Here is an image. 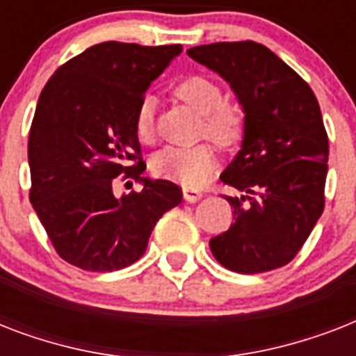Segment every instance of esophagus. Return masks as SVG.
Instances as JSON below:
<instances>
[{
  "instance_id": "obj_1",
  "label": "esophagus",
  "mask_w": 356,
  "mask_h": 356,
  "mask_svg": "<svg viewBox=\"0 0 356 356\" xmlns=\"http://www.w3.org/2000/svg\"><path fill=\"white\" fill-rule=\"evenodd\" d=\"M183 197L184 201H188V203H195V201H200L201 197H203V194H201L200 190H195V188H184Z\"/></svg>"
}]
</instances>
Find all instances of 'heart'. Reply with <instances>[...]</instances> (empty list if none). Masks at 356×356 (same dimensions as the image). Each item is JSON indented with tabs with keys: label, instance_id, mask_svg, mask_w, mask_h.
I'll list each match as a JSON object with an SVG mask.
<instances>
[{
	"label": "heart",
	"instance_id": "obj_1",
	"mask_svg": "<svg viewBox=\"0 0 356 356\" xmlns=\"http://www.w3.org/2000/svg\"><path fill=\"white\" fill-rule=\"evenodd\" d=\"M175 96L195 113L203 114V134L222 147L236 144L243 131L242 114L236 107L225 103L218 83L205 75H190L175 86ZM153 97L145 96L134 114V133L140 142L153 138ZM216 168V155L211 145L192 147L168 145L151 159V170L156 177L168 179L181 186L195 188L211 177Z\"/></svg>",
	"mask_w": 356,
	"mask_h": 356
}]
</instances>
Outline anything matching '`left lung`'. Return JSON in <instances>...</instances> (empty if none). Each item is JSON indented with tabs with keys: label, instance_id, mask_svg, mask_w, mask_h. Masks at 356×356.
Wrapping results in <instances>:
<instances>
[{
	"label": "left lung",
	"instance_id": "obj_1",
	"mask_svg": "<svg viewBox=\"0 0 356 356\" xmlns=\"http://www.w3.org/2000/svg\"><path fill=\"white\" fill-rule=\"evenodd\" d=\"M186 53L231 86L243 111L242 145L220 175L242 195H225L234 223L211 238L212 254L236 273L281 268L303 248L325 205L329 140L318 99L257 42H218Z\"/></svg>",
	"mask_w": 356,
	"mask_h": 356
}]
</instances>
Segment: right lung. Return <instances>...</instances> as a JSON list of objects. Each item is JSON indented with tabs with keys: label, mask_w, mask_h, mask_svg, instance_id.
<instances>
[{
	"label": "right lung",
	"mask_w": 356,
	"mask_h": 356,
	"mask_svg": "<svg viewBox=\"0 0 356 356\" xmlns=\"http://www.w3.org/2000/svg\"><path fill=\"white\" fill-rule=\"evenodd\" d=\"M181 51L179 44H96L63 64L38 97L29 200L53 248L81 270L136 262L162 214L183 201L172 181L142 177L134 133L145 90ZM122 172L144 184L143 192L114 196L112 179Z\"/></svg>",
	"instance_id": "add662e5"
}]
</instances>
